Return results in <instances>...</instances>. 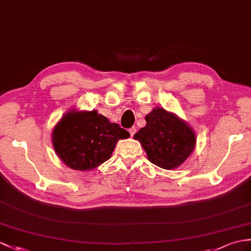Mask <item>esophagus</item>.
<instances>
[{
    "mask_svg": "<svg viewBox=\"0 0 251 251\" xmlns=\"http://www.w3.org/2000/svg\"><path fill=\"white\" fill-rule=\"evenodd\" d=\"M129 132H130V134H131V136L133 137V136H134V134L136 133V127H135V126H132L131 129L129 130Z\"/></svg>",
    "mask_w": 251,
    "mask_h": 251,
    "instance_id": "obj_1",
    "label": "esophagus"
}]
</instances>
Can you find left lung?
<instances>
[{"instance_id": "1", "label": "left lung", "mask_w": 251, "mask_h": 251, "mask_svg": "<svg viewBox=\"0 0 251 251\" xmlns=\"http://www.w3.org/2000/svg\"><path fill=\"white\" fill-rule=\"evenodd\" d=\"M145 119L146 126L134 138L142 144L148 160L164 169L179 167L196 146V135L192 127L162 107L152 109Z\"/></svg>"}]
</instances>
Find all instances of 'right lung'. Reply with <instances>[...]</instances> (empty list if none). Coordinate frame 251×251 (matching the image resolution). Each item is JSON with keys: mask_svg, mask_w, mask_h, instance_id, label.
<instances>
[{"mask_svg": "<svg viewBox=\"0 0 251 251\" xmlns=\"http://www.w3.org/2000/svg\"><path fill=\"white\" fill-rule=\"evenodd\" d=\"M129 136L126 130L97 111L72 109L54 126L52 144L65 165L86 172L106 162L118 140Z\"/></svg>", "mask_w": 251, "mask_h": 251, "instance_id": "add662e5", "label": "right lung"}]
</instances>
